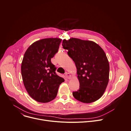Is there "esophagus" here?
I'll list each match as a JSON object with an SVG mask.
<instances>
[{"label":"esophagus","mask_w":131,"mask_h":131,"mask_svg":"<svg viewBox=\"0 0 131 131\" xmlns=\"http://www.w3.org/2000/svg\"><path fill=\"white\" fill-rule=\"evenodd\" d=\"M65 76L66 77V78L68 79H71V78H72V75H71L69 73H66Z\"/></svg>","instance_id":"obj_1"}]
</instances>
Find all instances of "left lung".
<instances>
[{
  "mask_svg": "<svg viewBox=\"0 0 131 131\" xmlns=\"http://www.w3.org/2000/svg\"><path fill=\"white\" fill-rule=\"evenodd\" d=\"M62 45L74 62L79 89L73 92L74 97L85 103L99 99L104 93L109 80L110 66L103 49L92 41L77 38L64 40Z\"/></svg>",
  "mask_w": 131,
  "mask_h": 131,
  "instance_id": "obj_1",
  "label": "left lung"
}]
</instances>
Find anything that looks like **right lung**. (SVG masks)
<instances>
[{"label":"right lung","mask_w":131,"mask_h":131,"mask_svg":"<svg viewBox=\"0 0 131 131\" xmlns=\"http://www.w3.org/2000/svg\"><path fill=\"white\" fill-rule=\"evenodd\" d=\"M62 39H43L32 43L21 63V75L25 88L35 101L47 103L54 99L63 78L56 74L51 59L57 52Z\"/></svg>","instance_id":"right-lung-1"}]
</instances>
